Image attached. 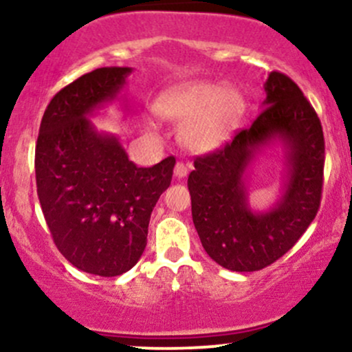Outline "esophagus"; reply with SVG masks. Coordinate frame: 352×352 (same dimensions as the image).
<instances>
[{"label": "esophagus", "mask_w": 352, "mask_h": 352, "mask_svg": "<svg viewBox=\"0 0 352 352\" xmlns=\"http://www.w3.org/2000/svg\"><path fill=\"white\" fill-rule=\"evenodd\" d=\"M173 173H175L177 179H184V177L187 175V173H188V164L177 162L175 168H173Z\"/></svg>", "instance_id": "34e87169"}]
</instances>
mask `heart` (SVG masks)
Here are the masks:
<instances>
[{"label": "heart", "mask_w": 352, "mask_h": 352, "mask_svg": "<svg viewBox=\"0 0 352 352\" xmlns=\"http://www.w3.org/2000/svg\"><path fill=\"white\" fill-rule=\"evenodd\" d=\"M157 114L180 124V140L190 151L208 152L223 145L240 124L245 99L220 82H192L170 89L155 104Z\"/></svg>", "instance_id": "b5f03b06"}]
</instances>
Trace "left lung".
<instances>
[{
  "label": "left lung",
  "instance_id": "8db88e82",
  "mask_svg": "<svg viewBox=\"0 0 352 352\" xmlns=\"http://www.w3.org/2000/svg\"><path fill=\"white\" fill-rule=\"evenodd\" d=\"M263 111L225 147L197 157L188 175L192 218L205 252L232 272H258L293 248L316 217L322 193L321 120L293 79L270 72ZM287 147V184L278 204L254 214L245 201L244 172L263 144Z\"/></svg>",
  "mask_w": 352,
  "mask_h": 352
}]
</instances>
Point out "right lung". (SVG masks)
I'll return each instance as SVG.
<instances>
[{
  "label": "right lung",
  "mask_w": 352,
  "mask_h": 352,
  "mask_svg": "<svg viewBox=\"0 0 352 352\" xmlns=\"http://www.w3.org/2000/svg\"><path fill=\"white\" fill-rule=\"evenodd\" d=\"M131 67H99L60 89L44 111L36 142V187L51 236L80 272L119 276L147 245L151 213L168 188L175 157L131 162L117 137L87 120L114 100Z\"/></svg>",
  "instance_id": "obj_1"
}]
</instances>
